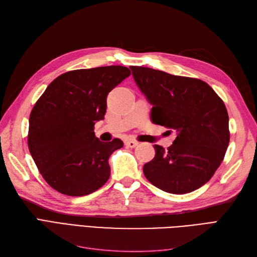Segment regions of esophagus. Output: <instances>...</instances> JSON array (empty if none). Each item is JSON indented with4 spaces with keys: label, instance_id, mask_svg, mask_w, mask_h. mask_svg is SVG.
I'll return each instance as SVG.
<instances>
[{
    "label": "esophagus",
    "instance_id": "1",
    "mask_svg": "<svg viewBox=\"0 0 257 257\" xmlns=\"http://www.w3.org/2000/svg\"><path fill=\"white\" fill-rule=\"evenodd\" d=\"M125 145H126L127 147H130V148H135V147L138 146V142L133 141V139H128V141L125 142Z\"/></svg>",
    "mask_w": 257,
    "mask_h": 257
}]
</instances>
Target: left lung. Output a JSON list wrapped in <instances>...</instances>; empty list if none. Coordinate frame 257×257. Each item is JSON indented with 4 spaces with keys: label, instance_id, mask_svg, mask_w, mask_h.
<instances>
[{
    "label": "left lung",
    "instance_id": "obj_1",
    "mask_svg": "<svg viewBox=\"0 0 257 257\" xmlns=\"http://www.w3.org/2000/svg\"><path fill=\"white\" fill-rule=\"evenodd\" d=\"M130 67L153 105L152 122L178 134L167 150L154 145L155 157L144 165L146 178L172 194L199 189L219 168L229 144L228 113L222 98L200 79Z\"/></svg>",
    "mask_w": 257,
    "mask_h": 257
}]
</instances>
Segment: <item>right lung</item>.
Instances as JSON below:
<instances>
[{"instance_id": "right-lung-1", "label": "right lung", "mask_w": 257, "mask_h": 257, "mask_svg": "<svg viewBox=\"0 0 257 257\" xmlns=\"http://www.w3.org/2000/svg\"><path fill=\"white\" fill-rule=\"evenodd\" d=\"M131 75L125 66L75 69L57 77L37 99L29 120L28 146L43 178L68 196H84L108 181V159L123 147L114 138L98 141L107 95Z\"/></svg>"}]
</instances>
